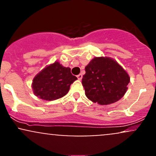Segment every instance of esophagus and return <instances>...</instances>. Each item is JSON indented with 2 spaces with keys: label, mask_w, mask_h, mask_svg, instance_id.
Masks as SVG:
<instances>
[{
  "label": "esophagus",
  "mask_w": 156,
  "mask_h": 156,
  "mask_svg": "<svg viewBox=\"0 0 156 156\" xmlns=\"http://www.w3.org/2000/svg\"><path fill=\"white\" fill-rule=\"evenodd\" d=\"M77 78H78V80H80L82 79V78H83V76H82V74H79V75H78V76H77Z\"/></svg>",
  "instance_id": "1"
}]
</instances>
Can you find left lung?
Listing matches in <instances>:
<instances>
[{
	"label": "left lung",
	"mask_w": 156,
	"mask_h": 156,
	"mask_svg": "<svg viewBox=\"0 0 156 156\" xmlns=\"http://www.w3.org/2000/svg\"><path fill=\"white\" fill-rule=\"evenodd\" d=\"M85 71L82 84L86 96L93 103L112 104L128 90L129 75L111 57H94L86 66Z\"/></svg>",
	"instance_id": "8db88e82"
}]
</instances>
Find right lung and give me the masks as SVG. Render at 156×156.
<instances>
[{"instance_id":"right-lung-1","label":"right lung","mask_w":156,"mask_h":156,"mask_svg":"<svg viewBox=\"0 0 156 156\" xmlns=\"http://www.w3.org/2000/svg\"><path fill=\"white\" fill-rule=\"evenodd\" d=\"M77 79L71 73L70 68L55 62L36 75L32 81V89L34 94L40 99L55 101L66 95L71 84Z\"/></svg>"}]
</instances>
